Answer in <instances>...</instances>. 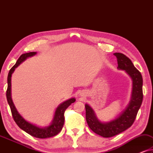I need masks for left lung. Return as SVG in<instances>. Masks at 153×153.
<instances>
[{
	"label": "left lung",
	"instance_id": "left-lung-1",
	"mask_svg": "<svg viewBox=\"0 0 153 153\" xmlns=\"http://www.w3.org/2000/svg\"><path fill=\"white\" fill-rule=\"evenodd\" d=\"M118 70H125L132 81L131 99L127 107L116 118L102 122L97 118L93 108L85 104V119L92 131L102 137L108 138L120 134L132 125L143 101V78L129 58L121 53H115Z\"/></svg>",
	"mask_w": 153,
	"mask_h": 153
}]
</instances>
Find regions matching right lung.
Listing matches in <instances>:
<instances>
[{
	"mask_svg": "<svg viewBox=\"0 0 153 153\" xmlns=\"http://www.w3.org/2000/svg\"><path fill=\"white\" fill-rule=\"evenodd\" d=\"M37 52H29V53H26L22 54V56L19 58V59L16 61V64L12 67L11 70H10L8 73L7 76V89L6 92V97H7V100L9 106L11 109L12 115L13 117L14 120L15 121L16 125L20 127L22 130L26 131V133L33 136V137L39 138V139H46V138H49L54 137L57 135L60 131L62 130V127H63L64 122H65V117L64 113L66 108L68 107L72 103L76 101V99L74 97L70 98L66 101L62 102L56 108L54 113V116L52 120L51 123H50L48 126L41 127L37 126L33 123H30L28 121L23 118L21 116V114L18 112L16 108L13 103V101L12 100L11 96V77L13 72L15 70V69L22 64L23 62L25 61L27 58L29 57H32L36 55Z\"/></svg>",
	"mask_w": 153,
	"mask_h": 153,
	"instance_id": "obj_1",
	"label": "right lung"
}]
</instances>
